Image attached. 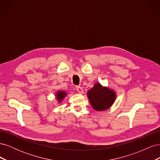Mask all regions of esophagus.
<instances>
[{"label": "esophagus", "mask_w": 160, "mask_h": 160, "mask_svg": "<svg viewBox=\"0 0 160 160\" xmlns=\"http://www.w3.org/2000/svg\"><path fill=\"white\" fill-rule=\"evenodd\" d=\"M76 90L77 91V92H78L79 93H80V94H82L83 93V89L81 88V87H80V86H77V88H76Z\"/></svg>", "instance_id": "obj_1"}]
</instances>
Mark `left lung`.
Returning <instances> with one entry per match:
<instances>
[{"instance_id":"1","label":"left lung","mask_w":160,"mask_h":160,"mask_svg":"<svg viewBox=\"0 0 160 160\" xmlns=\"http://www.w3.org/2000/svg\"><path fill=\"white\" fill-rule=\"evenodd\" d=\"M88 97L93 108L98 111H104L113 105L116 98L115 92L97 83L88 91Z\"/></svg>"}]
</instances>
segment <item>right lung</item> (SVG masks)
I'll list each match as a JSON object with an SVG mask.
<instances>
[{
    "mask_svg": "<svg viewBox=\"0 0 160 160\" xmlns=\"http://www.w3.org/2000/svg\"><path fill=\"white\" fill-rule=\"evenodd\" d=\"M67 95V93L64 91H59L57 92L56 94V98L57 99V101H59L60 103L61 101L63 100V99L65 98V97Z\"/></svg>",
    "mask_w": 160,
    "mask_h": 160,
    "instance_id": "1",
    "label": "right lung"
}]
</instances>
